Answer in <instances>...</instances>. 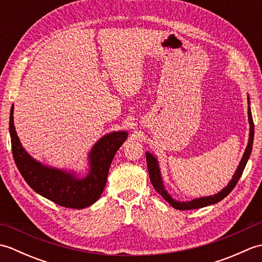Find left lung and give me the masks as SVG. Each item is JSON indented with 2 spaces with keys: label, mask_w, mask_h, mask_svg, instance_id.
<instances>
[{
  "label": "left lung",
  "mask_w": 262,
  "mask_h": 262,
  "mask_svg": "<svg viewBox=\"0 0 262 262\" xmlns=\"http://www.w3.org/2000/svg\"><path fill=\"white\" fill-rule=\"evenodd\" d=\"M248 103H249V98H248ZM250 104V103H249ZM248 117H249V122H250V137H249V143L248 146L246 148V152L243 154V158L241 160L240 164L237 166V170L233 176V179L230 181L229 185H227L223 190L219 192L217 194H214V196H209V197H204V198H198L191 200V202L188 203H179L176 202V200L172 199L170 197V194L165 191L164 186L162 183V179H161V173H160V169L158 165V161L155 160L153 155L149 153L146 154V163H147V170H148V174H149V180H151L152 185L154 187L155 190H157L161 196H162L166 202H168L172 207H174L176 209L179 210H188V209H197V208H202L205 207V206H208L211 204H216L221 202L222 199H224L227 194H229L234 187L236 186L237 181L240 180V178L243 173V170L246 168L248 159L251 154L252 151V144H253V136H254V125H253V119H252V114H251V109H250V105L248 107Z\"/></svg>",
  "instance_id": "left-lung-1"
}]
</instances>
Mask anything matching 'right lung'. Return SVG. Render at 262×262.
I'll list each match as a JSON object with an SVG mask.
<instances>
[{"label": "right lung", "instance_id": "1", "mask_svg": "<svg viewBox=\"0 0 262 262\" xmlns=\"http://www.w3.org/2000/svg\"><path fill=\"white\" fill-rule=\"evenodd\" d=\"M11 147L16 168L33 190L53 203L81 209L96 203L107 182L109 168L116 152L126 141L127 133L118 132L102 137L91 152V171L84 179L72 173L46 168L30 158L21 146L13 125V107L10 113Z\"/></svg>", "mask_w": 262, "mask_h": 262}]
</instances>
